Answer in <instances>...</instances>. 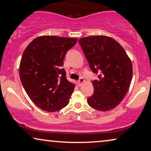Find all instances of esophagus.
<instances>
[{
	"instance_id": "obj_1",
	"label": "esophagus",
	"mask_w": 151,
	"mask_h": 151,
	"mask_svg": "<svg viewBox=\"0 0 151 151\" xmlns=\"http://www.w3.org/2000/svg\"><path fill=\"white\" fill-rule=\"evenodd\" d=\"M83 82H84V80H83L82 78H81L78 80V85L79 86H80L81 85H82V83Z\"/></svg>"
}]
</instances>
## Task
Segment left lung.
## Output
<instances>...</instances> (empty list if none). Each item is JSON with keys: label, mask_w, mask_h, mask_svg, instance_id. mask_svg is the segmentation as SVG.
I'll list each match as a JSON object with an SVG mask.
<instances>
[{"label": "left lung", "mask_w": 151, "mask_h": 151, "mask_svg": "<svg viewBox=\"0 0 151 151\" xmlns=\"http://www.w3.org/2000/svg\"><path fill=\"white\" fill-rule=\"evenodd\" d=\"M92 72L94 94L88 98L94 109L107 111L116 107L128 91L132 78V63L124 48L106 36H92L78 40Z\"/></svg>", "instance_id": "obj_1"}]
</instances>
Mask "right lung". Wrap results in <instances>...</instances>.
Returning a JSON list of instances; mask_svg holds the SVG:
<instances>
[{
    "mask_svg": "<svg viewBox=\"0 0 151 151\" xmlns=\"http://www.w3.org/2000/svg\"><path fill=\"white\" fill-rule=\"evenodd\" d=\"M77 38L42 36L30 42L23 53L19 77L26 93L39 108L48 112L68 105L75 84L66 78L63 60Z\"/></svg>",
    "mask_w": 151,
    "mask_h": 151,
    "instance_id": "obj_1",
    "label": "right lung"
}]
</instances>
